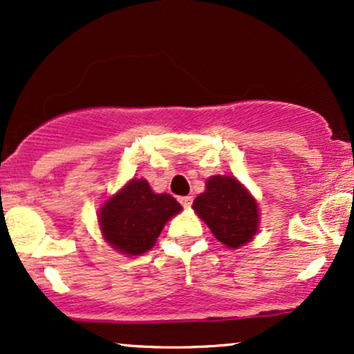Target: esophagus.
Wrapping results in <instances>:
<instances>
[{"label":"esophagus","mask_w":354,"mask_h":354,"mask_svg":"<svg viewBox=\"0 0 354 354\" xmlns=\"http://www.w3.org/2000/svg\"><path fill=\"white\" fill-rule=\"evenodd\" d=\"M180 203H181L183 206H185V208H189L191 203H193V196H181L180 198Z\"/></svg>","instance_id":"esophagus-1"}]
</instances>
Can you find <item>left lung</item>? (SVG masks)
<instances>
[{"instance_id": "8db88e82", "label": "left lung", "mask_w": 354, "mask_h": 354, "mask_svg": "<svg viewBox=\"0 0 354 354\" xmlns=\"http://www.w3.org/2000/svg\"><path fill=\"white\" fill-rule=\"evenodd\" d=\"M193 209L208 225L214 238L233 250L250 243L258 233L256 200L233 176H211L205 193L193 201Z\"/></svg>"}]
</instances>
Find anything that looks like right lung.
I'll use <instances>...</instances> for the list:
<instances>
[{
  "label": "right lung",
  "mask_w": 354,
  "mask_h": 354,
  "mask_svg": "<svg viewBox=\"0 0 354 354\" xmlns=\"http://www.w3.org/2000/svg\"><path fill=\"white\" fill-rule=\"evenodd\" d=\"M181 211L171 194H156L146 180H131L100 208L103 238L123 254L149 251L168 219Z\"/></svg>",
  "instance_id": "obj_1"
}]
</instances>
